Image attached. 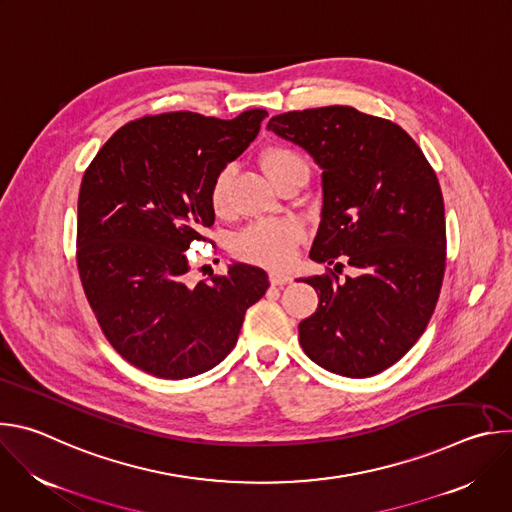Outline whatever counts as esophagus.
I'll use <instances>...</instances> for the list:
<instances>
[{
	"mask_svg": "<svg viewBox=\"0 0 512 512\" xmlns=\"http://www.w3.org/2000/svg\"><path fill=\"white\" fill-rule=\"evenodd\" d=\"M269 281H271V285H285L291 281V275L283 273V271H271Z\"/></svg>",
	"mask_w": 512,
	"mask_h": 512,
	"instance_id": "esophagus-1",
	"label": "esophagus"
}]
</instances>
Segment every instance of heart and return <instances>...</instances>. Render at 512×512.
<instances>
[{
  "label": "heart",
  "mask_w": 512,
  "mask_h": 512,
  "mask_svg": "<svg viewBox=\"0 0 512 512\" xmlns=\"http://www.w3.org/2000/svg\"><path fill=\"white\" fill-rule=\"evenodd\" d=\"M261 168L265 170L271 182L281 176L308 170L306 162L298 152L285 145H273L267 148L261 158ZM229 186H231V168H225L216 174L210 188V204L216 212H223L229 204ZM302 227L296 221H261L249 225L243 233L237 235L233 251L239 259L265 265V267H283L291 261L296 245L302 241Z\"/></svg>",
  "instance_id": "1"
}]
</instances>
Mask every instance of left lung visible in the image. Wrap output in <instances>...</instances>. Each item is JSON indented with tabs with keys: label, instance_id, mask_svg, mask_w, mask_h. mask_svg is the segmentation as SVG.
<instances>
[{
	"label": "left lung",
	"instance_id": "left-lung-1",
	"mask_svg": "<svg viewBox=\"0 0 512 512\" xmlns=\"http://www.w3.org/2000/svg\"><path fill=\"white\" fill-rule=\"evenodd\" d=\"M267 129L300 145L322 170L310 259L332 265L348 257L358 271L342 281L334 271L304 279L320 302L300 322V344L330 373L373 377L419 340L440 298L446 269L440 182L407 131L354 107L289 111L271 117Z\"/></svg>",
	"mask_w": 512,
	"mask_h": 512
}]
</instances>
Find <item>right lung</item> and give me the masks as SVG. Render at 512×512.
Wrapping results in <instances>:
<instances>
[{
    "label": "right lung",
    "mask_w": 512,
    "mask_h": 512,
    "mask_svg": "<svg viewBox=\"0 0 512 512\" xmlns=\"http://www.w3.org/2000/svg\"><path fill=\"white\" fill-rule=\"evenodd\" d=\"M265 109L225 121L190 111L117 129L79 192L77 265L111 346L160 379L210 371L235 348L245 312L269 287L261 267L190 285L192 241L212 227L216 174L257 137Z\"/></svg>",
    "instance_id": "1"
}]
</instances>
